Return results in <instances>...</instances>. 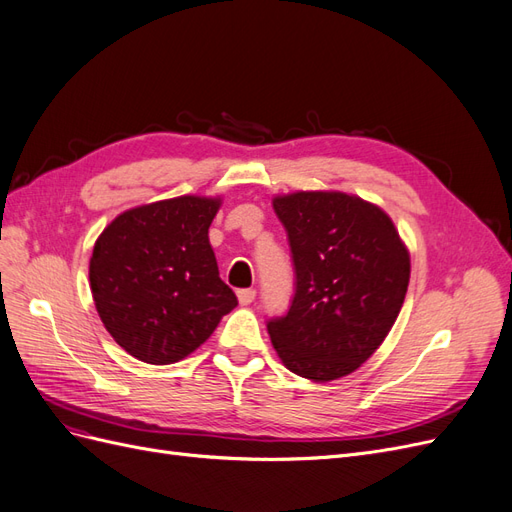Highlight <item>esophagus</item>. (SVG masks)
I'll list each match as a JSON object with an SVG mask.
<instances>
[{
  "mask_svg": "<svg viewBox=\"0 0 512 512\" xmlns=\"http://www.w3.org/2000/svg\"><path fill=\"white\" fill-rule=\"evenodd\" d=\"M237 297L241 305H250L256 299V290L254 288H241L237 290Z\"/></svg>",
  "mask_w": 512,
  "mask_h": 512,
  "instance_id": "1",
  "label": "esophagus"
}]
</instances>
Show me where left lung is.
Segmentation results:
<instances>
[{
	"label": "left lung",
	"mask_w": 512,
	"mask_h": 512,
	"mask_svg": "<svg viewBox=\"0 0 512 512\" xmlns=\"http://www.w3.org/2000/svg\"><path fill=\"white\" fill-rule=\"evenodd\" d=\"M284 224L294 294L286 316L267 320L273 348L301 378L352 374L378 350L404 305L410 254L380 207L344 192L273 198Z\"/></svg>",
	"instance_id": "left-lung-1"
}]
</instances>
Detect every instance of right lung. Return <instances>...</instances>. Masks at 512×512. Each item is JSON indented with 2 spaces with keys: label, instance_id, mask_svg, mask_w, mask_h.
Segmentation results:
<instances>
[{
  "label": "right lung",
  "instance_id": "right-lung-1",
  "mask_svg": "<svg viewBox=\"0 0 512 512\" xmlns=\"http://www.w3.org/2000/svg\"><path fill=\"white\" fill-rule=\"evenodd\" d=\"M220 198L179 196L123 211L89 260L96 309L115 342L151 365L185 359L237 307L209 243Z\"/></svg>",
  "mask_w": 512,
  "mask_h": 512
}]
</instances>
